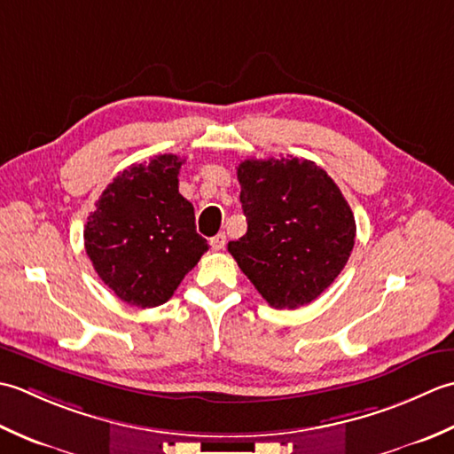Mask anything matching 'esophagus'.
<instances>
[{
  "mask_svg": "<svg viewBox=\"0 0 454 454\" xmlns=\"http://www.w3.org/2000/svg\"><path fill=\"white\" fill-rule=\"evenodd\" d=\"M209 243H211V248H214V251H223L225 245H227V235L217 233L214 239L209 240Z\"/></svg>",
  "mask_w": 454,
  "mask_h": 454,
  "instance_id": "34e87169",
  "label": "esophagus"
}]
</instances>
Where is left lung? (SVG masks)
Returning a JSON list of instances; mask_svg holds the SVG:
<instances>
[{"instance_id":"8db88e82","label":"left lung","mask_w":454,"mask_h":454,"mask_svg":"<svg viewBox=\"0 0 454 454\" xmlns=\"http://www.w3.org/2000/svg\"><path fill=\"white\" fill-rule=\"evenodd\" d=\"M247 233L227 245L240 270L276 309L308 305L343 270L355 247L350 206L316 162L248 159L239 164Z\"/></svg>"}]
</instances>
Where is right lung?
I'll return each mask as SVG.
<instances>
[{
    "mask_svg": "<svg viewBox=\"0 0 454 454\" xmlns=\"http://www.w3.org/2000/svg\"><path fill=\"white\" fill-rule=\"evenodd\" d=\"M182 162L159 154L129 166L88 217L84 247L91 264L107 288L135 308L168 301L209 248L196 231L193 206L178 192Z\"/></svg>",
    "mask_w": 454,
    "mask_h": 454,
    "instance_id": "right-lung-1",
    "label": "right lung"
}]
</instances>
